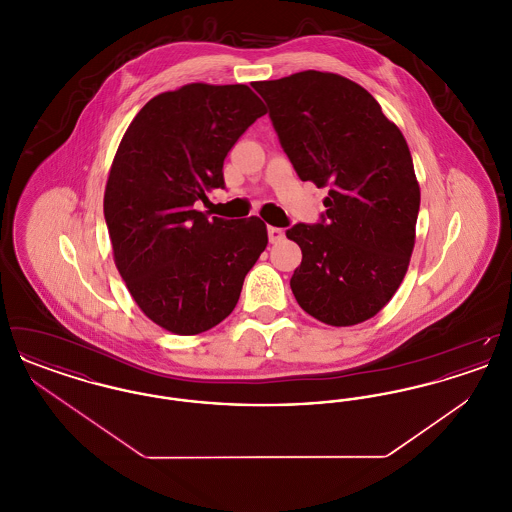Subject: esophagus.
<instances>
[{"mask_svg":"<svg viewBox=\"0 0 512 512\" xmlns=\"http://www.w3.org/2000/svg\"><path fill=\"white\" fill-rule=\"evenodd\" d=\"M284 230L282 228H276V226H268V240H270V244H278V242H282L284 240Z\"/></svg>","mask_w":512,"mask_h":512,"instance_id":"1","label":"esophagus"}]
</instances>
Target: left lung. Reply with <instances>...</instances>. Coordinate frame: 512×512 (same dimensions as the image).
I'll use <instances>...</instances> for the list:
<instances>
[{"mask_svg": "<svg viewBox=\"0 0 512 512\" xmlns=\"http://www.w3.org/2000/svg\"><path fill=\"white\" fill-rule=\"evenodd\" d=\"M253 88L297 176L330 188L322 220L286 232L303 253L293 295L324 324L365 322L411 261L420 188L409 146L380 103L340 74L303 71Z\"/></svg>", "mask_w": 512, "mask_h": 512, "instance_id": "1", "label": "left lung"}]
</instances>
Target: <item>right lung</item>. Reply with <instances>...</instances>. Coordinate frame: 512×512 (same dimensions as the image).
<instances>
[{"label":"right lung","mask_w":512,"mask_h":512,"mask_svg":"<svg viewBox=\"0 0 512 512\" xmlns=\"http://www.w3.org/2000/svg\"><path fill=\"white\" fill-rule=\"evenodd\" d=\"M265 113L245 84L195 82L149 99L122 136L103 197L115 265L142 313L172 334L228 317L267 247L263 220H209L194 205L224 188L228 151Z\"/></svg>","instance_id":"right-lung-1"}]
</instances>
